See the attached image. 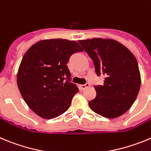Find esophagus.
<instances>
[{
  "instance_id": "1",
  "label": "esophagus",
  "mask_w": 151,
  "mask_h": 151,
  "mask_svg": "<svg viewBox=\"0 0 151 151\" xmlns=\"http://www.w3.org/2000/svg\"><path fill=\"white\" fill-rule=\"evenodd\" d=\"M89 86H90L89 84H88V83H87V84H85V85H80L79 88H81V89H85V88H88Z\"/></svg>"
}]
</instances>
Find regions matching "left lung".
Returning a JSON list of instances; mask_svg holds the SVG:
<instances>
[{
  "mask_svg": "<svg viewBox=\"0 0 151 151\" xmlns=\"http://www.w3.org/2000/svg\"><path fill=\"white\" fill-rule=\"evenodd\" d=\"M93 61L97 76H106L103 85L95 86L96 97L88 102L96 114L116 118L127 112L136 99L141 87L139 65L133 54L112 39L78 40Z\"/></svg>",
  "mask_w": 151,
  "mask_h": 151,
  "instance_id": "obj_1",
  "label": "left lung"
}]
</instances>
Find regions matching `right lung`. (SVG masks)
I'll return each mask as SVG.
<instances>
[{"label":"right lung","instance_id":"right-lung-1","mask_svg":"<svg viewBox=\"0 0 151 151\" xmlns=\"http://www.w3.org/2000/svg\"><path fill=\"white\" fill-rule=\"evenodd\" d=\"M83 51L74 40L50 39L36 42L24 54L18 70V88L37 115L52 119L68 110L78 88L70 82L66 63L73 53Z\"/></svg>","mask_w":151,"mask_h":151}]
</instances>
